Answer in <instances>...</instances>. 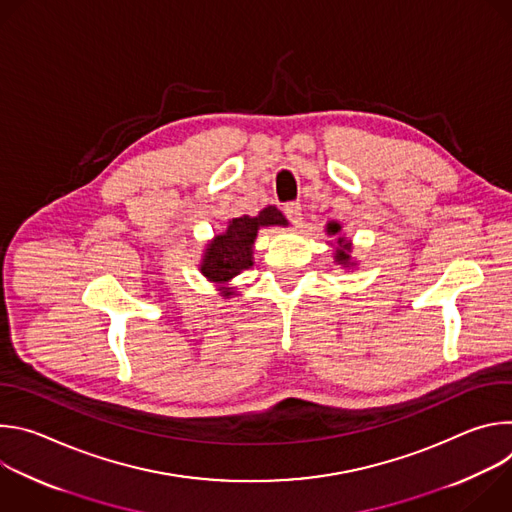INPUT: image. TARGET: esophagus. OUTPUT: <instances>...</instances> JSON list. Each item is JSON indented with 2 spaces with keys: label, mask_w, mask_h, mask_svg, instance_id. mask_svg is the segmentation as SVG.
<instances>
[{
  "label": "esophagus",
  "mask_w": 512,
  "mask_h": 512,
  "mask_svg": "<svg viewBox=\"0 0 512 512\" xmlns=\"http://www.w3.org/2000/svg\"><path fill=\"white\" fill-rule=\"evenodd\" d=\"M283 212L289 218L291 225H300L302 223V204L300 202H287L283 206Z\"/></svg>",
  "instance_id": "34e87169"
}]
</instances>
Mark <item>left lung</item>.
<instances>
[{
  "label": "left lung",
  "mask_w": 512,
  "mask_h": 512,
  "mask_svg": "<svg viewBox=\"0 0 512 512\" xmlns=\"http://www.w3.org/2000/svg\"><path fill=\"white\" fill-rule=\"evenodd\" d=\"M340 231H342V227H340V223H336V221H330V223L326 225V233L338 237V239H336V249H334V261H336L338 265L348 267V265H352V261H350L352 243L346 241V237H340Z\"/></svg>",
  "instance_id": "obj_1"
}]
</instances>
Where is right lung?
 <instances>
[{
    "label": "right lung",
    "mask_w": 512,
    "mask_h": 512,
    "mask_svg": "<svg viewBox=\"0 0 512 512\" xmlns=\"http://www.w3.org/2000/svg\"><path fill=\"white\" fill-rule=\"evenodd\" d=\"M261 227H287V221L275 206H265L257 216L243 214L233 218L227 231L216 235L206 245L200 261V273L208 281L223 285V298L237 296L233 287L225 285L253 265V243Z\"/></svg>",
    "instance_id": "right-lung-1"
}]
</instances>
